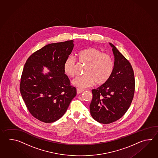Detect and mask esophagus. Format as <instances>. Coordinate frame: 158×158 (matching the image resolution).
<instances>
[{
    "instance_id": "1",
    "label": "esophagus",
    "mask_w": 158,
    "mask_h": 158,
    "mask_svg": "<svg viewBox=\"0 0 158 158\" xmlns=\"http://www.w3.org/2000/svg\"><path fill=\"white\" fill-rule=\"evenodd\" d=\"M83 91H84L83 89H81L80 88H77V94H81V93H82Z\"/></svg>"
}]
</instances>
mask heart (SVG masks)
Here are the masks:
<instances>
[{
	"label": "heart",
	"mask_w": 158,
	"mask_h": 158,
	"mask_svg": "<svg viewBox=\"0 0 158 158\" xmlns=\"http://www.w3.org/2000/svg\"><path fill=\"white\" fill-rule=\"evenodd\" d=\"M78 60L81 63L86 64L85 73L79 76L72 81V85L79 88L90 87L95 81L101 85L105 83L110 77L114 70V63L110 54L103 52L101 50L90 47L78 52ZM77 60L73 56H68L64 61V73L69 77L76 74Z\"/></svg>",
	"instance_id": "obj_1"
}]
</instances>
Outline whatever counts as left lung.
<instances>
[{
  "label": "left lung",
  "instance_id": "8db88e82",
  "mask_svg": "<svg viewBox=\"0 0 158 158\" xmlns=\"http://www.w3.org/2000/svg\"><path fill=\"white\" fill-rule=\"evenodd\" d=\"M114 67L105 83L92 90L90 105L91 115L102 124H110L118 120L128 111L134 97L135 79L130 62L114 44Z\"/></svg>",
  "mask_w": 158,
  "mask_h": 158
}]
</instances>
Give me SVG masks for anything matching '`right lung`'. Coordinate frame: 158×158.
I'll return each mask as SVG.
<instances>
[{
    "mask_svg": "<svg viewBox=\"0 0 158 158\" xmlns=\"http://www.w3.org/2000/svg\"><path fill=\"white\" fill-rule=\"evenodd\" d=\"M74 47L73 40L47 44L31 54L24 65L20 90L31 114L40 121L50 123L67 110L76 89L64 73L63 65ZM44 66L50 70L42 73Z\"/></svg>",
    "mask_w": 158,
    "mask_h": 158,
    "instance_id": "right-lung-1",
    "label": "right lung"
}]
</instances>
